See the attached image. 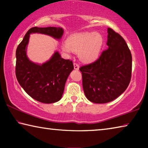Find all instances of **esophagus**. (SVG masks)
Returning a JSON list of instances; mask_svg holds the SVG:
<instances>
[{
  "label": "esophagus",
  "mask_w": 148,
  "mask_h": 148,
  "mask_svg": "<svg viewBox=\"0 0 148 148\" xmlns=\"http://www.w3.org/2000/svg\"><path fill=\"white\" fill-rule=\"evenodd\" d=\"M74 67L75 70H79V66L78 64L76 63V62H74Z\"/></svg>",
  "instance_id": "1"
}]
</instances>
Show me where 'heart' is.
Wrapping results in <instances>:
<instances>
[{"label":"heart","instance_id":"1","mask_svg":"<svg viewBox=\"0 0 148 148\" xmlns=\"http://www.w3.org/2000/svg\"><path fill=\"white\" fill-rule=\"evenodd\" d=\"M102 35L95 32H85L71 35L67 44L62 46V51L70 53L72 51H79V58L85 62H91L98 59L103 46Z\"/></svg>","mask_w":148,"mask_h":148}]
</instances>
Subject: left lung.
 Segmentation results:
<instances>
[{"label":"left lung","instance_id":"8db88e82","mask_svg":"<svg viewBox=\"0 0 148 148\" xmlns=\"http://www.w3.org/2000/svg\"><path fill=\"white\" fill-rule=\"evenodd\" d=\"M108 49L95 62L79 68L87 99L107 103L121 95L128 87L132 74V56L123 38L108 29Z\"/></svg>","mask_w":148,"mask_h":148}]
</instances>
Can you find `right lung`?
I'll return each instance as SVG.
<instances>
[{
	"label": "right lung",
	"mask_w": 148,
	"mask_h": 148,
	"mask_svg": "<svg viewBox=\"0 0 148 148\" xmlns=\"http://www.w3.org/2000/svg\"><path fill=\"white\" fill-rule=\"evenodd\" d=\"M34 32L60 39L63 29L53 27L30 29L17 47L16 76L20 86L32 99L45 104L54 103L61 99L66 79L74 69L73 62L61 58L57 51L42 65L30 61L27 57L26 48L29 34Z\"/></svg>",
	"instance_id": "1"
}]
</instances>
